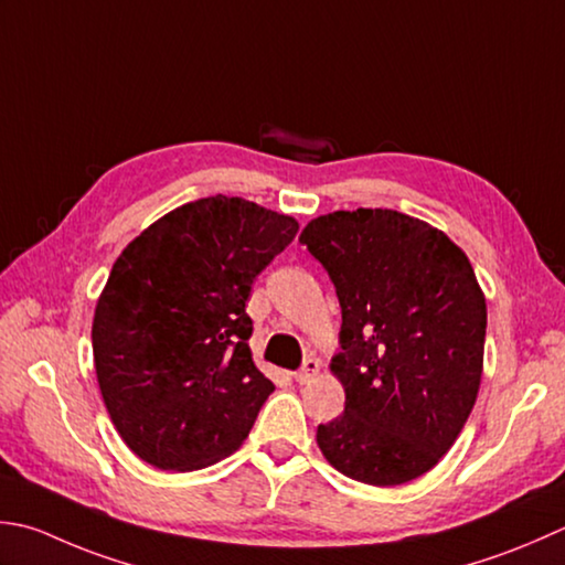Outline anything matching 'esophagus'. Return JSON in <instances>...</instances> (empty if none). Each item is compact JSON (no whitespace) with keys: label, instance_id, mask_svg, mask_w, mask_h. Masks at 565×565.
I'll return each mask as SVG.
<instances>
[{"label":"esophagus","instance_id":"obj_1","mask_svg":"<svg viewBox=\"0 0 565 565\" xmlns=\"http://www.w3.org/2000/svg\"><path fill=\"white\" fill-rule=\"evenodd\" d=\"M318 370H320V362H318L316 358H308V360L301 364V370L294 372V380H296L298 384H303V382L311 380L313 374H318Z\"/></svg>","mask_w":565,"mask_h":565}]
</instances>
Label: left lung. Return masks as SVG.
<instances>
[{"label":"left lung","instance_id":"8db88e82","mask_svg":"<svg viewBox=\"0 0 565 565\" xmlns=\"http://www.w3.org/2000/svg\"><path fill=\"white\" fill-rule=\"evenodd\" d=\"M335 286L342 352L330 372L345 412L318 448L348 478L392 488L456 444L478 399L488 306L446 232L396 210H338L298 237Z\"/></svg>","mask_w":565,"mask_h":565}]
</instances>
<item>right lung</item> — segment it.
Listing matches in <instances>:
<instances>
[{
  "label": "right lung",
  "instance_id": "right-lung-1",
  "mask_svg": "<svg viewBox=\"0 0 565 565\" xmlns=\"http://www.w3.org/2000/svg\"><path fill=\"white\" fill-rule=\"evenodd\" d=\"M298 223L213 195L159 217L119 254L93 320L107 414L129 450L191 472L232 456L274 392L252 360L245 303Z\"/></svg>",
  "mask_w": 565,
  "mask_h": 565
}]
</instances>
